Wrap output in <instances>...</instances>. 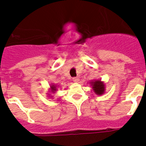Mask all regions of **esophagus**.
<instances>
[{
    "mask_svg": "<svg viewBox=\"0 0 146 146\" xmlns=\"http://www.w3.org/2000/svg\"><path fill=\"white\" fill-rule=\"evenodd\" d=\"M73 81H74V82H78L80 81V79L78 77H74V78H73Z\"/></svg>",
    "mask_w": 146,
    "mask_h": 146,
    "instance_id": "34e87169",
    "label": "esophagus"
}]
</instances>
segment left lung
<instances>
[{"instance_id": "obj_1", "label": "left lung", "mask_w": 146, "mask_h": 146, "mask_svg": "<svg viewBox=\"0 0 146 146\" xmlns=\"http://www.w3.org/2000/svg\"><path fill=\"white\" fill-rule=\"evenodd\" d=\"M93 91L96 95L101 96L105 92V84L100 80H94L90 82Z\"/></svg>"}]
</instances>
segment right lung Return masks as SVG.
<instances>
[{
  "label": "right lung",
  "mask_w": 146,
  "mask_h": 146,
  "mask_svg": "<svg viewBox=\"0 0 146 146\" xmlns=\"http://www.w3.org/2000/svg\"><path fill=\"white\" fill-rule=\"evenodd\" d=\"M60 87L59 86H57V85H55V84H51L50 86V88L49 89V91H48V94L47 95H49V98H52L53 97L52 96V94H56L57 91L58 90V88Z\"/></svg>",
  "instance_id": "obj_1"
}]
</instances>
